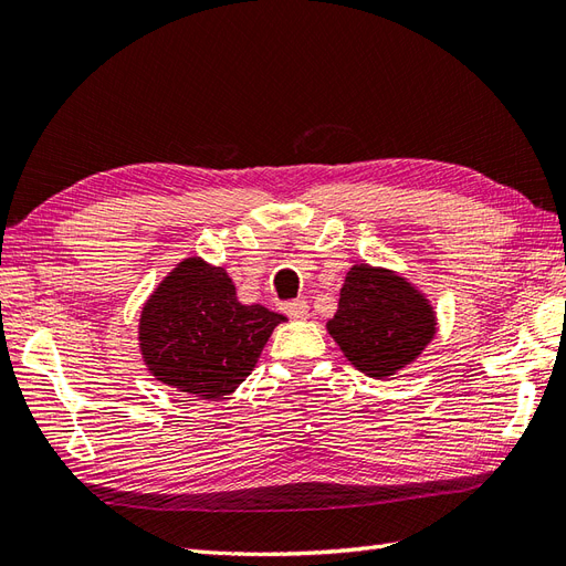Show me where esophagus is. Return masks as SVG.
I'll use <instances>...</instances> for the list:
<instances>
[{"instance_id":"34e87169","label":"esophagus","mask_w":566,"mask_h":566,"mask_svg":"<svg viewBox=\"0 0 566 566\" xmlns=\"http://www.w3.org/2000/svg\"><path fill=\"white\" fill-rule=\"evenodd\" d=\"M285 314H287L290 318L302 321V318L310 316V304H306L304 300H297V302H293V304H287V306H285Z\"/></svg>"}]
</instances>
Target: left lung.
Segmentation results:
<instances>
[{"mask_svg": "<svg viewBox=\"0 0 566 566\" xmlns=\"http://www.w3.org/2000/svg\"><path fill=\"white\" fill-rule=\"evenodd\" d=\"M325 328L356 370L385 380L413 364L434 339L437 312L401 273L354 264Z\"/></svg>", "mask_w": 566, "mask_h": 566, "instance_id": "8db88e82", "label": "left lung"}]
</instances>
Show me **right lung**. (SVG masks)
<instances>
[{
	"mask_svg": "<svg viewBox=\"0 0 566 566\" xmlns=\"http://www.w3.org/2000/svg\"><path fill=\"white\" fill-rule=\"evenodd\" d=\"M285 316L238 302L224 266L186 256L153 290L139 318L148 373L188 397H229L254 370Z\"/></svg>",
	"mask_w": 566,
	"mask_h": 566,
	"instance_id": "1",
	"label": "right lung"
}]
</instances>
